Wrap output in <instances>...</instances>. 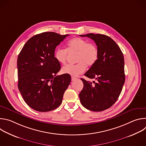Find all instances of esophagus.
I'll return each instance as SVG.
<instances>
[{"label":"esophagus","instance_id":"obj_1","mask_svg":"<svg viewBox=\"0 0 146 146\" xmlns=\"http://www.w3.org/2000/svg\"><path fill=\"white\" fill-rule=\"evenodd\" d=\"M76 80H77V78H76L74 77H73V76L72 77V81H74Z\"/></svg>","mask_w":146,"mask_h":146}]
</instances>
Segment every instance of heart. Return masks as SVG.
I'll use <instances>...</instances> for the list:
<instances>
[{"instance_id": "1", "label": "heart", "mask_w": 146, "mask_h": 146, "mask_svg": "<svg viewBox=\"0 0 146 146\" xmlns=\"http://www.w3.org/2000/svg\"><path fill=\"white\" fill-rule=\"evenodd\" d=\"M68 51L77 52L76 61L77 63L74 65H66L62 68L61 71L62 73L72 76H77L84 72L87 66H92L95 65L99 57V51L96 45L80 37L70 40L67 44L66 49L56 48L54 52V58L59 63L65 64Z\"/></svg>"}]
</instances>
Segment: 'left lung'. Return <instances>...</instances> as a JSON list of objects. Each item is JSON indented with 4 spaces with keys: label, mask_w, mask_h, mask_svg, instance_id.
Instances as JSON below:
<instances>
[{
    "label": "left lung",
    "mask_w": 146,
    "mask_h": 146,
    "mask_svg": "<svg viewBox=\"0 0 146 146\" xmlns=\"http://www.w3.org/2000/svg\"><path fill=\"white\" fill-rule=\"evenodd\" d=\"M80 36L93 40L99 51L97 62L84 74L96 80L92 84L81 78L84 87L79 94L80 102L88 110L102 111L112 106L121 92L125 79L123 55L117 43L106 35L88 33Z\"/></svg>",
    "instance_id": "8db88e82"
}]
</instances>
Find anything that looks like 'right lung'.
<instances>
[{
    "label": "right lung",
    "mask_w": 146,
    "mask_h": 146,
    "mask_svg": "<svg viewBox=\"0 0 146 146\" xmlns=\"http://www.w3.org/2000/svg\"><path fill=\"white\" fill-rule=\"evenodd\" d=\"M69 35L43 32L29 38L18 55V90L27 105L35 110L47 112L61 104L71 81L69 74L56 76L60 63L55 50Z\"/></svg>",
    "instance_id": "1"
}]
</instances>
